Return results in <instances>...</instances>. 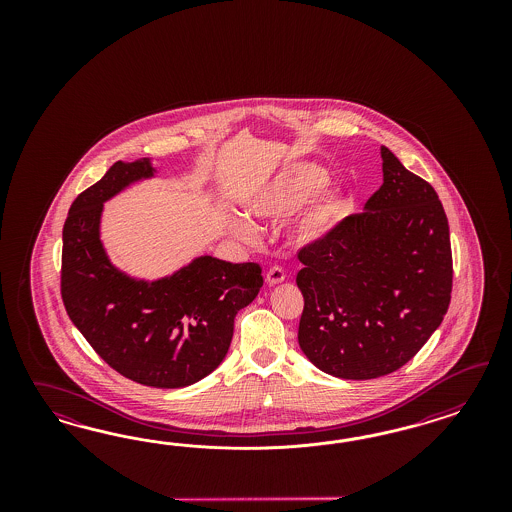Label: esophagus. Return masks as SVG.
Instances as JSON below:
<instances>
[{
  "label": "esophagus",
  "mask_w": 512,
  "mask_h": 512,
  "mask_svg": "<svg viewBox=\"0 0 512 512\" xmlns=\"http://www.w3.org/2000/svg\"><path fill=\"white\" fill-rule=\"evenodd\" d=\"M283 279H285V272L279 266L268 268V272H266V283L268 285H278Z\"/></svg>",
  "instance_id": "34e87169"
}]
</instances>
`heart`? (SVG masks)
<instances>
[{
	"mask_svg": "<svg viewBox=\"0 0 512 512\" xmlns=\"http://www.w3.org/2000/svg\"><path fill=\"white\" fill-rule=\"evenodd\" d=\"M326 182L328 174L319 165L293 163L257 193L249 210L259 219L276 221L293 216L304 205L293 221L291 231L300 244L317 242L338 225L345 212V202L338 193L321 191ZM231 227L233 233L246 242H255L259 238L257 229L248 219L234 217Z\"/></svg>",
	"mask_w": 512,
	"mask_h": 512,
	"instance_id": "b5f03b06",
	"label": "heart"
}]
</instances>
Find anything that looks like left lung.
<instances>
[{
  "mask_svg": "<svg viewBox=\"0 0 512 512\" xmlns=\"http://www.w3.org/2000/svg\"><path fill=\"white\" fill-rule=\"evenodd\" d=\"M383 186L368 212L341 219L298 249L304 296L298 343L311 362L341 379L400 370L449 310V221L434 187L381 146Z\"/></svg>",
  "mask_w": 512,
  "mask_h": 512,
  "instance_id": "8db88e82",
  "label": "left lung"
}]
</instances>
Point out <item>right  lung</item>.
Returning a JSON list of instances; mask_svg holds the SVG:
<instances>
[{"mask_svg":"<svg viewBox=\"0 0 512 512\" xmlns=\"http://www.w3.org/2000/svg\"><path fill=\"white\" fill-rule=\"evenodd\" d=\"M152 174L148 159L116 161L73 201L63 225V306L114 372L146 387H187L227 355L234 317L259 295L263 270L206 255L152 283L118 272L99 240L103 202Z\"/></svg>","mask_w":512,"mask_h":512,"instance_id":"1","label":"right lung"}]
</instances>
